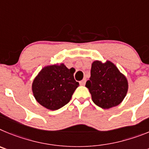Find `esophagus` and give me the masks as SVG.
Listing matches in <instances>:
<instances>
[{
  "label": "esophagus",
  "instance_id": "34e87169",
  "mask_svg": "<svg viewBox=\"0 0 149 149\" xmlns=\"http://www.w3.org/2000/svg\"><path fill=\"white\" fill-rule=\"evenodd\" d=\"M85 82H86V79H84L81 80V81H79V84H80V85H81V86H84V84H85Z\"/></svg>",
  "mask_w": 149,
  "mask_h": 149
}]
</instances>
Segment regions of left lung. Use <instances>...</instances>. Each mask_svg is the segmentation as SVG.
Segmentation results:
<instances>
[{
  "label": "left lung",
  "mask_w": 149,
  "mask_h": 149,
  "mask_svg": "<svg viewBox=\"0 0 149 149\" xmlns=\"http://www.w3.org/2000/svg\"><path fill=\"white\" fill-rule=\"evenodd\" d=\"M85 86L96 105L109 109L123 102L128 92V83L113 63L94 61L91 65V77Z\"/></svg>",
  "instance_id": "left-lung-1"
}]
</instances>
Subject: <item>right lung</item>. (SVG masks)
<instances>
[{
  "mask_svg": "<svg viewBox=\"0 0 149 149\" xmlns=\"http://www.w3.org/2000/svg\"><path fill=\"white\" fill-rule=\"evenodd\" d=\"M74 69H68L63 63L42 68L32 84L36 101L51 111L65 106L79 85L74 79Z\"/></svg>",
  "mask_w": 149,
  "mask_h": 149,
  "instance_id": "right-lung-1",
  "label": "right lung"
}]
</instances>
